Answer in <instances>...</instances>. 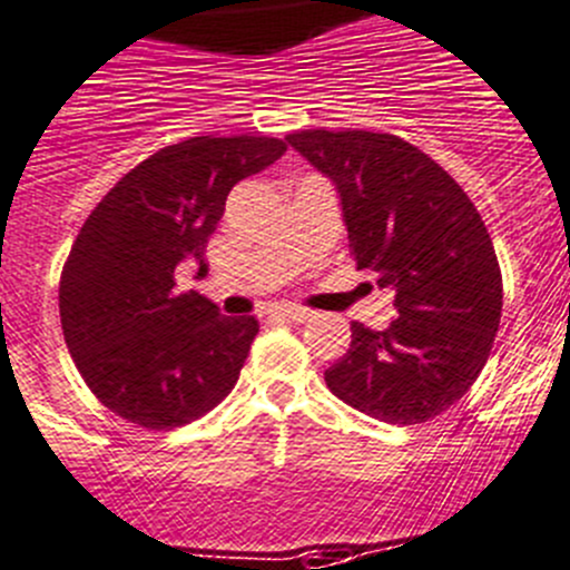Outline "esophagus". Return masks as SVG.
<instances>
[{
	"mask_svg": "<svg viewBox=\"0 0 570 570\" xmlns=\"http://www.w3.org/2000/svg\"><path fill=\"white\" fill-rule=\"evenodd\" d=\"M278 312L286 317V321H295V323H306V321H312V317H315V312L301 309V306H281Z\"/></svg>",
	"mask_w": 570,
	"mask_h": 570,
	"instance_id": "34e87169",
	"label": "esophagus"
}]
</instances>
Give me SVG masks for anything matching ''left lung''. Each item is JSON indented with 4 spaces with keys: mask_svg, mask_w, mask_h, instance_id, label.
<instances>
[{
    "mask_svg": "<svg viewBox=\"0 0 570 570\" xmlns=\"http://www.w3.org/2000/svg\"><path fill=\"white\" fill-rule=\"evenodd\" d=\"M332 179L357 269L393 289L385 332L351 323L328 391L365 416L419 424L455 405L492 351L503 281L481 213L439 163L380 131L286 137Z\"/></svg>",
    "mask_w": 570,
    "mask_h": 570,
    "instance_id": "8db88e82",
    "label": "left lung"
}]
</instances>
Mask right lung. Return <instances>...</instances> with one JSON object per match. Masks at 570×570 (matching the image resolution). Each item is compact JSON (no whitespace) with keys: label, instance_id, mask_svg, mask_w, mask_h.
<instances>
[{"label":"right lung","instance_id":"1","mask_svg":"<svg viewBox=\"0 0 570 570\" xmlns=\"http://www.w3.org/2000/svg\"><path fill=\"white\" fill-rule=\"evenodd\" d=\"M284 151L275 137H190L142 159L89 213L58 309L69 354L111 413L174 430L233 391L258 321L225 317L196 289H177L174 273L205 278L227 194Z\"/></svg>","mask_w":570,"mask_h":570}]
</instances>
